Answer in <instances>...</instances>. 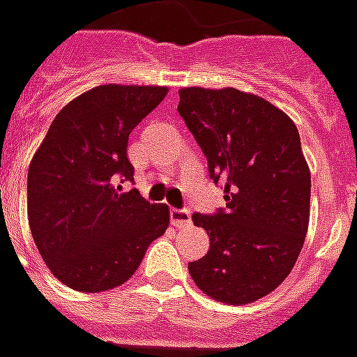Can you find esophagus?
<instances>
[{"label": "esophagus", "instance_id": "esophagus-1", "mask_svg": "<svg viewBox=\"0 0 357 357\" xmlns=\"http://www.w3.org/2000/svg\"><path fill=\"white\" fill-rule=\"evenodd\" d=\"M171 223L174 227H184L190 223V211L178 210V208H171Z\"/></svg>", "mask_w": 357, "mask_h": 357}]
</instances>
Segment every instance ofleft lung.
<instances>
[{"label":"left lung","mask_w":357,"mask_h":357,"mask_svg":"<svg viewBox=\"0 0 357 357\" xmlns=\"http://www.w3.org/2000/svg\"><path fill=\"white\" fill-rule=\"evenodd\" d=\"M178 114L223 184L225 208L192 213L210 250L188 262L196 286L229 305L274 291L296 264L309 225L311 174L294 120L237 89L178 91Z\"/></svg>","instance_id":"obj_1"}]
</instances>
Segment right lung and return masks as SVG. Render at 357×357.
Returning a JSON list of instances; mask_svg holds the SVG:
<instances>
[{"instance_id": "obj_1", "label": "right lung", "mask_w": 357, "mask_h": 357, "mask_svg": "<svg viewBox=\"0 0 357 357\" xmlns=\"http://www.w3.org/2000/svg\"><path fill=\"white\" fill-rule=\"evenodd\" d=\"M165 95L167 87H95L61 108L34 153L29 225L46 266L71 289L97 294L124 284L169 227L165 204L116 186L134 181L128 137Z\"/></svg>"}]
</instances>
